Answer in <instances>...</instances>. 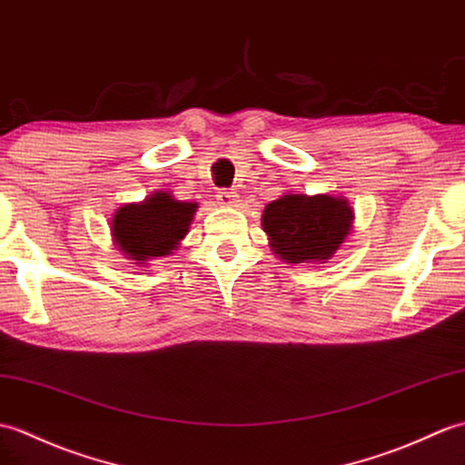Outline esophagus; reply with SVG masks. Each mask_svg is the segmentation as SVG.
Segmentation results:
<instances>
[{
    "label": "esophagus",
    "instance_id": "1",
    "mask_svg": "<svg viewBox=\"0 0 465 465\" xmlns=\"http://www.w3.org/2000/svg\"><path fill=\"white\" fill-rule=\"evenodd\" d=\"M218 203H222V206H225V208H233V206H237V193L235 192H232V190H222V192H218Z\"/></svg>",
    "mask_w": 465,
    "mask_h": 465
}]
</instances>
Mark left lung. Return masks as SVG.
Returning a JSON list of instances; mask_svg holds the SVG:
<instances>
[{"label": "left lung", "mask_w": 465, "mask_h": 465, "mask_svg": "<svg viewBox=\"0 0 465 465\" xmlns=\"http://www.w3.org/2000/svg\"><path fill=\"white\" fill-rule=\"evenodd\" d=\"M352 208L329 193H287L267 203L262 225L275 255L287 263H325L352 225Z\"/></svg>", "instance_id": "obj_1"}]
</instances>
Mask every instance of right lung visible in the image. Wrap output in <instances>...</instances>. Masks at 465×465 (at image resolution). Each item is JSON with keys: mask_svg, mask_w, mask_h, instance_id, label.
Here are the masks:
<instances>
[{"mask_svg": "<svg viewBox=\"0 0 465 465\" xmlns=\"http://www.w3.org/2000/svg\"><path fill=\"white\" fill-rule=\"evenodd\" d=\"M198 203L180 202L168 192H154L140 203L116 210L111 232L118 250L136 263L166 257L186 237Z\"/></svg>", "mask_w": 465, "mask_h": 465, "instance_id": "add662e5", "label": "right lung"}]
</instances>
